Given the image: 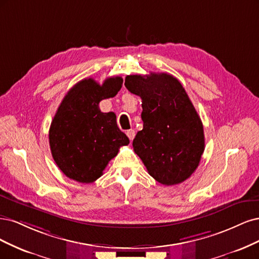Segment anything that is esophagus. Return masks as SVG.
<instances>
[{"instance_id": "esophagus-1", "label": "esophagus", "mask_w": 259, "mask_h": 259, "mask_svg": "<svg viewBox=\"0 0 259 259\" xmlns=\"http://www.w3.org/2000/svg\"><path fill=\"white\" fill-rule=\"evenodd\" d=\"M126 133H127L128 138L130 139V141H132L133 139H135V137H136V131L133 130V129H130V130H128Z\"/></svg>"}]
</instances>
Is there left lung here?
<instances>
[{"label":"left lung","mask_w":259,"mask_h":259,"mask_svg":"<svg viewBox=\"0 0 259 259\" xmlns=\"http://www.w3.org/2000/svg\"><path fill=\"white\" fill-rule=\"evenodd\" d=\"M124 86L142 99L143 129L133 140L136 154L157 182H184L204 152L202 122L184 87L166 73L128 75Z\"/></svg>","instance_id":"obj_1"}]
</instances>
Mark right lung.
<instances>
[{
  "label": "right lung",
  "instance_id": "obj_1",
  "mask_svg": "<svg viewBox=\"0 0 259 259\" xmlns=\"http://www.w3.org/2000/svg\"><path fill=\"white\" fill-rule=\"evenodd\" d=\"M120 76L100 85L85 78L73 86L58 107L49 128V145L55 162L71 180L93 183L129 139L121 132L113 112L102 113L100 101L117 95Z\"/></svg>",
  "mask_w": 259,
  "mask_h": 259
}]
</instances>
